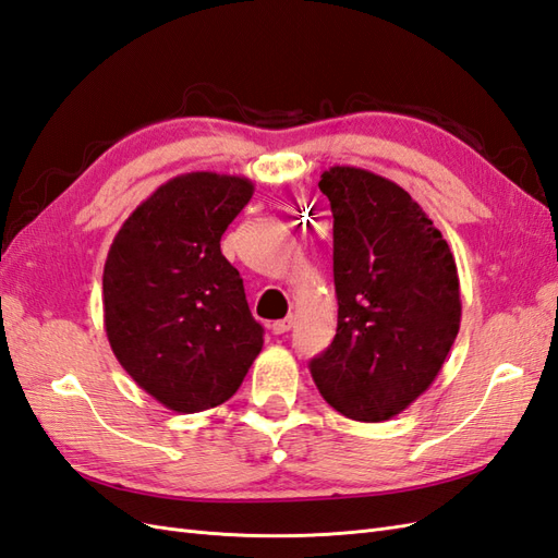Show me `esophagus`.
Masks as SVG:
<instances>
[{
    "mask_svg": "<svg viewBox=\"0 0 558 558\" xmlns=\"http://www.w3.org/2000/svg\"><path fill=\"white\" fill-rule=\"evenodd\" d=\"M294 328V316H288V318H282V320H276L274 326H270V330H274L276 335H284V332H290Z\"/></svg>",
    "mask_w": 558,
    "mask_h": 558,
    "instance_id": "esophagus-1",
    "label": "esophagus"
}]
</instances>
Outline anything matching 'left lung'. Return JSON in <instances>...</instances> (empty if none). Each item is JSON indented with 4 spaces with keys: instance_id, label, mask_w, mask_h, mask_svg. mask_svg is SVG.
Returning <instances> with one entry per match:
<instances>
[{
    "instance_id": "obj_1",
    "label": "left lung",
    "mask_w": 558,
    "mask_h": 558,
    "mask_svg": "<svg viewBox=\"0 0 558 558\" xmlns=\"http://www.w3.org/2000/svg\"><path fill=\"white\" fill-rule=\"evenodd\" d=\"M318 187L332 211L338 332L308 368L342 416L390 421L433 385L457 340V262L418 202L392 180L332 166Z\"/></svg>"
}]
</instances>
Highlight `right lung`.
<instances>
[{
    "label": "right lung",
    "instance_id": "obj_1",
    "mask_svg": "<svg viewBox=\"0 0 558 558\" xmlns=\"http://www.w3.org/2000/svg\"><path fill=\"white\" fill-rule=\"evenodd\" d=\"M254 183L194 171L154 190L104 264V330L125 373L166 409L197 413L238 392L264 347L220 238Z\"/></svg>",
    "mask_w": 558,
    "mask_h": 558
}]
</instances>
